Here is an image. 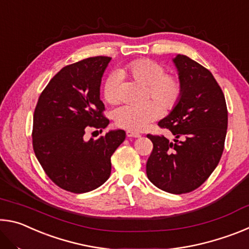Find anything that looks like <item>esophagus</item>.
<instances>
[{
  "instance_id": "34e87169",
  "label": "esophagus",
  "mask_w": 249,
  "mask_h": 249,
  "mask_svg": "<svg viewBox=\"0 0 249 249\" xmlns=\"http://www.w3.org/2000/svg\"><path fill=\"white\" fill-rule=\"evenodd\" d=\"M126 135H127V137H129V138L141 137V134H138L136 132H133V130H127V132H126Z\"/></svg>"
}]
</instances>
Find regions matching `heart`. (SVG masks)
Here are the masks:
<instances>
[{"instance_id":"b5f03b06","label":"heart","mask_w":249,"mask_h":249,"mask_svg":"<svg viewBox=\"0 0 249 249\" xmlns=\"http://www.w3.org/2000/svg\"><path fill=\"white\" fill-rule=\"evenodd\" d=\"M122 77H127L134 82L146 87L145 99L142 105H123L114 113L117 126L128 130L144 129L150 122L161 115L162 111L169 112L180 102L182 96V83L176 74L165 73V68L150 59H137L119 70ZM103 98L109 104L120 100L119 79L115 74L108 75L103 86Z\"/></svg>"}]
</instances>
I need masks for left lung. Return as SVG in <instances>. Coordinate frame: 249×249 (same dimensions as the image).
<instances>
[{"label":"left lung","mask_w":249,"mask_h":249,"mask_svg":"<svg viewBox=\"0 0 249 249\" xmlns=\"http://www.w3.org/2000/svg\"><path fill=\"white\" fill-rule=\"evenodd\" d=\"M182 83L178 105L158 125L175 135H147L154 148L146 174L161 190L182 195L204 182L220 162L227 129V107L213 74L184 54L172 59Z\"/></svg>","instance_id":"left-lung-1"}]
</instances>
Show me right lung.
<instances>
[{
  "label": "right lung",
  "mask_w": 249,
  "mask_h": 249,
  "mask_svg": "<svg viewBox=\"0 0 249 249\" xmlns=\"http://www.w3.org/2000/svg\"><path fill=\"white\" fill-rule=\"evenodd\" d=\"M109 61L98 56L64 67L41 92L34 112L36 157L50 180L69 192L102 185L111 175V156L125 140L123 129L109 130L96 141L83 137L88 125L102 132L109 123L100 99Z\"/></svg>",
  "instance_id": "add662e5"
}]
</instances>
